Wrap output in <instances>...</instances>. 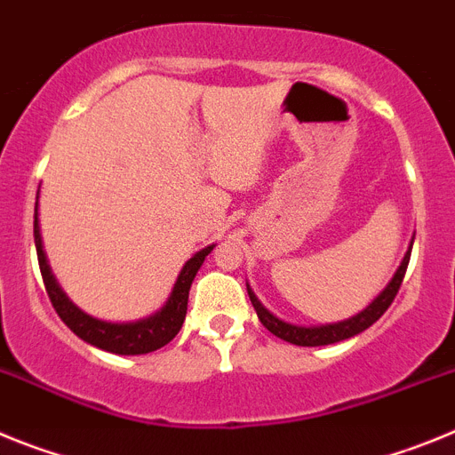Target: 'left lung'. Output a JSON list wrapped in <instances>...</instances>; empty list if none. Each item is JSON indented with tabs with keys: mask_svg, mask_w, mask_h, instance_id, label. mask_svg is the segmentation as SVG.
Listing matches in <instances>:
<instances>
[{
	"mask_svg": "<svg viewBox=\"0 0 455 455\" xmlns=\"http://www.w3.org/2000/svg\"><path fill=\"white\" fill-rule=\"evenodd\" d=\"M410 252H412V241H410L408 252H405V257L401 259V267L396 268V273H394V277L387 283V287L378 293L376 299H373L371 303L363 309V312H357L355 316H351V319H347V321H337V323L309 325V328H305V325L287 323V321L273 316L271 312H268V309L264 307L259 300H257V296L252 293V289L248 287V284H246V289H248V296H251V303H252V307H255L257 316H259V321H262V325L267 328L268 332H273V335L280 337V339L289 341V344H296V347H325V344H337V341H341V339H348V337L360 335V332L367 331L369 325H373L378 319H380V316L385 315V309L392 305L394 296H396L401 283H403L405 268H408V262H410Z\"/></svg>",
	"mask_w": 455,
	"mask_h": 455,
	"instance_id": "1",
	"label": "left lung"
}]
</instances>
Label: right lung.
<instances>
[{
	"instance_id": "add662e5",
	"label": "right lung",
	"mask_w": 455,
	"mask_h": 455,
	"mask_svg": "<svg viewBox=\"0 0 455 455\" xmlns=\"http://www.w3.org/2000/svg\"><path fill=\"white\" fill-rule=\"evenodd\" d=\"M34 241L36 252H38V267L43 283H45L47 296H50L52 305H54L56 315L61 316L63 323L70 328L79 339L88 341L91 347H98L102 351L118 353V355H143V353H152L156 348L166 347L172 337L178 335L180 328L187 316V303H188V289H191L193 277L203 267L204 257L214 251V246L203 248L200 252L188 259L180 271L175 287H172L171 296H168L166 305L159 312H155L148 319L132 321V323H108V321L95 319V316L86 315L77 305L68 299L59 283L54 280L47 264L45 251H43V239H40L38 228V203H36L34 214Z\"/></svg>"
}]
</instances>
